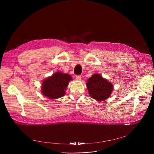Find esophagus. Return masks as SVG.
I'll use <instances>...</instances> for the list:
<instances>
[{"mask_svg": "<svg viewBox=\"0 0 154 154\" xmlns=\"http://www.w3.org/2000/svg\"><path fill=\"white\" fill-rule=\"evenodd\" d=\"M75 79L78 81H80L82 80V77L80 76V75H76L75 77Z\"/></svg>", "mask_w": 154, "mask_h": 154, "instance_id": "34e87169", "label": "esophagus"}]
</instances>
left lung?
<instances>
[{"instance_id": "8db88e82", "label": "left lung", "mask_w": 154, "mask_h": 154, "mask_svg": "<svg viewBox=\"0 0 154 154\" xmlns=\"http://www.w3.org/2000/svg\"><path fill=\"white\" fill-rule=\"evenodd\" d=\"M89 95L97 101L106 100L113 91V85L99 74H94L86 83Z\"/></svg>"}]
</instances>
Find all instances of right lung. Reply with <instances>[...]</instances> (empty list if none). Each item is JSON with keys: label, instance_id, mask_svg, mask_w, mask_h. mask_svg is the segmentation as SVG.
I'll list each match as a JSON object with an SVG mask.
<instances>
[{"label": "right lung", "instance_id": "obj_1", "mask_svg": "<svg viewBox=\"0 0 154 154\" xmlns=\"http://www.w3.org/2000/svg\"><path fill=\"white\" fill-rule=\"evenodd\" d=\"M72 77L61 71L54 73L42 80L41 93L50 99H57L64 96Z\"/></svg>", "mask_w": 154, "mask_h": 154}]
</instances>
